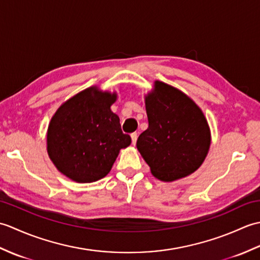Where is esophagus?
Here are the masks:
<instances>
[{
  "label": "esophagus",
  "mask_w": 260,
  "mask_h": 260,
  "mask_svg": "<svg viewBox=\"0 0 260 260\" xmlns=\"http://www.w3.org/2000/svg\"><path fill=\"white\" fill-rule=\"evenodd\" d=\"M131 137H132V143H133V145H135L137 141V133H132Z\"/></svg>",
  "instance_id": "34e87169"
}]
</instances>
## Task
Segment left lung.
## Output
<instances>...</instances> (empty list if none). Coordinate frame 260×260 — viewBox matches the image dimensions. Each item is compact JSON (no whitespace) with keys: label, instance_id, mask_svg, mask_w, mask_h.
Here are the masks:
<instances>
[{"label":"left lung","instance_id":"8db88e82","mask_svg":"<svg viewBox=\"0 0 260 260\" xmlns=\"http://www.w3.org/2000/svg\"><path fill=\"white\" fill-rule=\"evenodd\" d=\"M148 128L137 150L158 180L172 182L192 174L209 152L211 135L200 107L165 82L156 80L145 96Z\"/></svg>","mask_w":260,"mask_h":260}]
</instances>
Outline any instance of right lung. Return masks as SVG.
<instances>
[{
  "mask_svg": "<svg viewBox=\"0 0 260 260\" xmlns=\"http://www.w3.org/2000/svg\"><path fill=\"white\" fill-rule=\"evenodd\" d=\"M116 92L92 86L64 102L48 127L47 151L60 172L79 183L103 179L112 170L131 136L120 128L119 117L110 106Z\"/></svg>",
  "mask_w": 260,
  "mask_h": 260,
  "instance_id": "add662e5",
  "label": "right lung"
}]
</instances>
